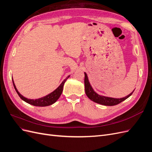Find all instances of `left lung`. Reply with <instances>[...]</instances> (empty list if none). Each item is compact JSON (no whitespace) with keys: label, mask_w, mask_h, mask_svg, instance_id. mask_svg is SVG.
Returning <instances> with one entry per match:
<instances>
[{"label":"left lung","mask_w":152,"mask_h":152,"mask_svg":"<svg viewBox=\"0 0 152 152\" xmlns=\"http://www.w3.org/2000/svg\"><path fill=\"white\" fill-rule=\"evenodd\" d=\"M85 78H84V84H85V92L87 97H88L91 101L102 105L105 106H113L118 104L120 103L124 102V100L127 99L129 96L132 95L133 93V91L129 95L126 96V97L121 98H114L111 97H108V96H104L103 95H99L97 93H96L92 87L90 82L88 79L87 73L84 72Z\"/></svg>","instance_id":"left-lung-1"}]
</instances>
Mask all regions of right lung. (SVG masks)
<instances>
[{
    "mask_svg": "<svg viewBox=\"0 0 152 152\" xmlns=\"http://www.w3.org/2000/svg\"><path fill=\"white\" fill-rule=\"evenodd\" d=\"M70 75L68 76L66 79L61 82V84L59 85L54 91H53L52 93H50V94L46 95L45 96H44L42 98L36 99H28L24 97L23 96H22L19 92H18V89H16V87L15 84V82H14L13 79H12V83H13L14 87H15V89L16 91V93H18V96H19L20 98L22 100H23L24 102L36 106V107H47V106H49L50 104H53V103H54L59 99V98L60 97V96L63 92L64 84H65V82L68 78L70 77Z\"/></svg>",
    "mask_w": 152,
    "mask_h": 152,
    "instance_id": "right-lung-1",
    "label": "right lung"
}]
</instances>
